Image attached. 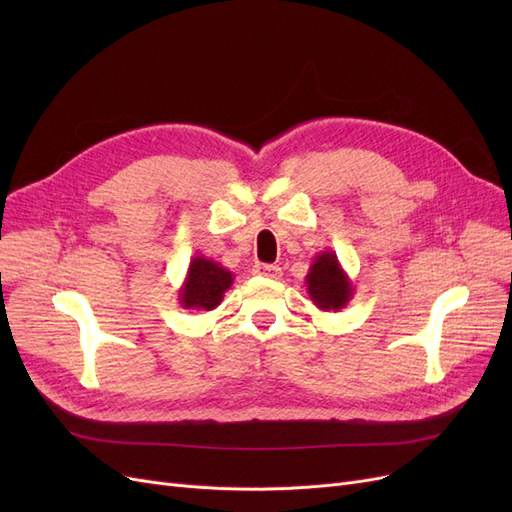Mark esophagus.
I'll use <instances>...</instances> for the list:
<instances>
[{
    "label": "esophagus",
    "instance_id": "1",
    "mask_svg": "<svg viewBox=\"0 0 512 512\" xmlns=\"http://www.w3.org/2000/svg\"><path fill=\"white\" fill-rule=\"evenodd\" d=\"M254 273L260 277H267V280H280L282 277V267L277 265H265V262H258L254 267Z\"/></svg>",
    "mask_w": 512,
    "mask_h": 512
}]
</instances>
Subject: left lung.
<instances>
[{"mask_svg":"<svg viewBox=\"0 0 512 512\" xmlns=\"http://www.w3.org/2000/svg\"><path fill=\"white\" fill-rule=\"evenodd\" d=\"M305 284L309 299L322 312H339L350 303L354 294L352 280L339 265L337 254L331 250L320 252L314 258L312 267L305 275Z\"/></svg>","mask_w":512,"mask_h":512,"instance_id":"obj_1","label":"left lung"}]
</instances>
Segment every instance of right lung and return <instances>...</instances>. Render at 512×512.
Returning a JSON list of instances; mask_svg holds the SVG:
<instances>
[{
    "label": "right lung",
    "mask_w": 512,
    "mask_h": 512,
    "mask_svg": "<svg viewBox=\"0 0 512 512\" xmlns=\"http://www.w3.org/2000/svg\"><path fill=\"white\" fill-rule=\"evenodd\" d=\"M232 282H235V275L222 267L220 262L205 256H194L179 288V305L183 309L211 312L224 301V292L232 286Z\"/></svg>",
    "instance_id": "add662e5"
}]
</instances>
